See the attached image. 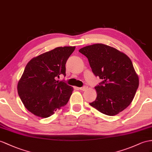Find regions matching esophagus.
I'll return each instance as SVG.
<instances>
[{"label":"esophagus","instance_id":"34e87169","mask_svg":"<svg viewBox=\"0 0 152 152\" xmlns=\"http://www.w3.org/2000/svg\"><path fill=\"white\" fill-rule=\"evenodd\" d=\"M80 88V90H81V91H86L87 89L88 88V87H87V86H84V87H80V88Z\"/></svg>","mask_w":152,"mask_h":152}]
</instances>
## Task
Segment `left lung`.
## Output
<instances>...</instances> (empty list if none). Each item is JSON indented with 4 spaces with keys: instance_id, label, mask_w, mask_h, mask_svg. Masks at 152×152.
Returning <instances> with one entry per match:
<instances>
[{
    "instance_id": "8db88e82",
    "label": "left lung",
    "mask_w": 152,
    "mask_h": 152,
    "mask_svg": "<svg viewBox=\"0 0 152 152\" xmlns=\"http://www.w3.org/2000/svg\"><path fill=\"white\" fill-rule=\"evenodd\" d=\"M93 73L103 80L95 87L96 99L90 104L107 115L118 114L130 105L139 87V77L130 58L124 53L103 44L81 48Z\"/></svg>"
}]
</instances>
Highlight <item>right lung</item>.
Segmentation results:
<instances>
[{
  "label": "right lung",
  "mask_w": 152,
  "mask_h": 152,
  "mask_svg": "<svg viewBox=\"0 0 152 152\" xmlns=\"http://www.w3.org/2000/svg\"><path fill=\"white\" fill-rule=\"evenodd\" d=\"M75 46L58 47L34 57L26 65L17 91L27 110L46 118L69 102L73 88L56 77L65 74V64Z\"/></svg>",
  "instance_id": "add662e5"
}]
</instances>
